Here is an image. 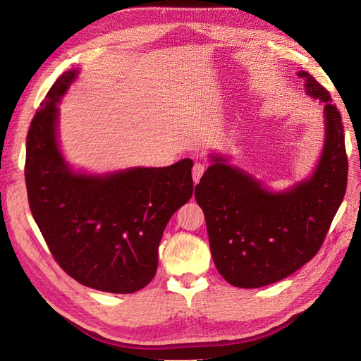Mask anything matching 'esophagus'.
Listing matches in <instances>:
<instances>
[{
  "label": "esophagus",
  "instance_id": "1",
  "mask_svg": "<svg viewBox=\"0 0 361 361\" xmlns=\"http://www.w3.org/2000/svg\"><path fill=\"white\" fill-rule=\"evenodd\" d=\"M204 170H206V166H204L203 162H195V164H194V167H192V179H194L195 183H197V182L200 180V178L203 176Z\"/></svg>",
  "mask_w": 361,
  "mask_h": 361
}]
</instances>
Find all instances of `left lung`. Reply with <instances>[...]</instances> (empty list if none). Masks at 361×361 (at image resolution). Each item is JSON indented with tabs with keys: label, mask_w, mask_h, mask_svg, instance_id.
Wrapping results in <instances>:
<instances>
[{
	"label": "left lung",
	"mask_w": 361,
	"mask_h": 361,
	"mask_svg": "<svg viewBox=\"0 0 361 361\" xmlns=\"http://www.w3.org/2000/svg\"><path fill=\"white\" fill-rule=\"evenodd\" d=\"M305 92L325 102V145L312 178L269 192L221 157L195 185L218 272L236 288L255 289L293 274L318 253L346 191L348 157L342 116L329 90L307 72Z\"/></svg>",
	"instance_id": "8db88e82"
}]
</instances>
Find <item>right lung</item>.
Returning <instances> with one entry per match:
<instances>
[{
    "mask_svg": "<svg viewBox=\"0 0 361 361\" xmlns=\"http://www.w3.org/2000/svg\"><path fill=\"white\" fill-rule=\"evenodd\" d=\"M76 73L60 76L30 123V209L52 257L72 279L102 292L133 293L155 277L164 228L191 199L192 161L106 176L73 173L57 145V102Z\"/></svg>",
    "mask_w": 361,
    "mask_h": 361,
    "instance_id": "1",
    "label": "right lung"
}]
</instances>
